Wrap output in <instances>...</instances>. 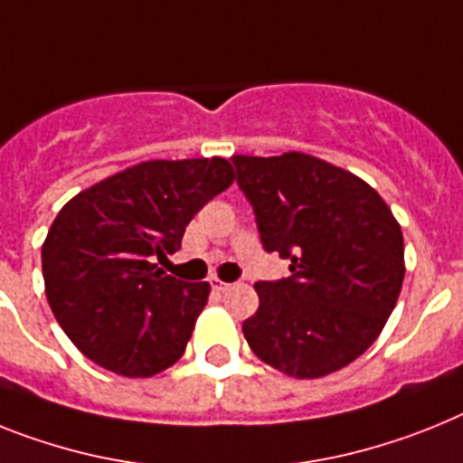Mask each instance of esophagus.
Segmentation results:
<instances>
[{
	"label": "esophagus",
	"instance_id": "esophagus-1",
	"mask_svg": "<svg viewBox=\"0 0 463 463\" xmlns=\"http://www.w3.org/2000/svg\"><path fill=\"white\" fill-rule=\"evenodd\" d=\"M211 288L215 292H227L229 288H232V283H224V280H220V279H213L211 280Z\"/></svg>",
	"mask_w": 463,
	"mask_h": 463
}]
</instances>
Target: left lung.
I'll return each mask as SVG.
<instances>
[{
    "mask_svg": "<svg viewBox=\"0 0 463 463\" xmlns=\"http://www.w3.org/2000/svg\"><path fill=\"white\" fill-rule=\"evenodd\" d=\"M267 252L290 276L260 280L243 323L252 354L298 379L355 361L379 337L401 295V224L365 180L311 154L232 156Z\"/></svg>",
    "mask_w": 463,
    "mask_h": 463,
    "instance_id": "obj_1",
    "label": "left lung"
}]
</instances>
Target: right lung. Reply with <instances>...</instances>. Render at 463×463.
I'll return each mask as SVG.
<instances>
[{
  "mask_svg": "<svg viewBox=\"0 0 463 463\" xmlns=\"http://www.w3.org/2000/svg\"><path fill=\"white\" fill-rule=\"evenodd\" d=\"M234 183L227 159L142 161L62 205L42 246L46 299L86 358L124 377L177 363L211 286L165 276L192 217Z\"/></svg>",
  "mask_w": 463,
  "mask_h": 463,
  "instance_id": "add662e5",
  "label": "right lung"
}]
</instances>
